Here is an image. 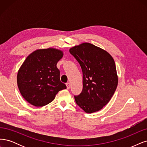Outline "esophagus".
Listing matches in <instances>:
<instances>
[{
	"label": "esophagus",
	"mask_w": 147,
	"mask_h": 147,
	"mask_svg": "<svg viewBox=\"0 0 147 147\" xmlns=\"http://www.w3.org/2000/svg\"><path fill=\"white\" fill-rule=\"evenodd\" d=\"M66 86H67V89H69L70 88V84L69 82H67V84H66Z\"/></svg>",
	"instance_id": "obj_1"
}]
</instances>
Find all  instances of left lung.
<instances>
[{
  "label": "left lung",
  "instance_id": "obj_1",
  "mask_svg": "<svg viewBox=\"0 0 147 147\" xmlns=\"http://www.w3.org/2000/svg\"><path fill=\"white\" fill-rule=\"evenodd\" d=\"M82 68L83 88L74 96L77 105L88 113L99 111L109 102L118 85L115 63L107 51L88 42L70 48Z\"/></svg>",
  "mask_w": 147,
  "mask_h": 147
}]
</instances>
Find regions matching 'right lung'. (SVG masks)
I'll return each instance as SVG.
<instances>
[{
  "mask_svg": "<svg viewBox=\"0 0 147 147\" xmlns=\"http://www.w3.org/2000/svg\"><path fill=\"white\" fill-rule=\"evenodd\" d=\"M63 51L55 48L37 49L24 61L17 75V84L22 97L36 107L53 101L60 90L67 88L60 80L57 63Z\"/></svg>",
  "mask_w": 147,
  "mask_h": 147,
  "instance_id": "obj_1",
  "label": "right lung"
}]
</instances>
